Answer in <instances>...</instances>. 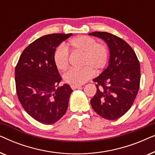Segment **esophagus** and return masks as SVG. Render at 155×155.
<instances>
[{"mask_svg": "<svg viewBox=\"0 0 155 155\" xmlns=\"http://www.w3.org/2000/svg\"><path fill=\"white\" fill-rule=\"evenodd\" d=\"M71 87L73 89V90H75V89H78V88L81 87V86H80V85H75V84H71Z\"/></svg>", "mask_w": 155, "mask_h": 155, "instance_id": "esophagus-1", "label": "esophagus"}]
</instances>
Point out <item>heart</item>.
Masks as SVG:
<instances>
[{"mask_svg":"<svg viewBox=\"0 0 155 155\" xmlns=\"http://www.w3.org/2000/svg\"><path fill=\"white\" fill-rule=\"evenodd\" d=\"M66 47L74 52L82 54L81 69L71 68L63 75L67 83L79 85L90 80L94 73H98L104 68L109 60V51L104 44L97 43L94 38L79 36L71 39ZM65 46L61 45L55 51L54 61L58 69L64 71L68 66L69 54Z\"/></svg>","mask_w":155,"mask_h":155,"instance_id":"obj_1","label":"heart"}]
</instances>
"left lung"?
<instances>
[{
  "mask_svg": "<svg viewBox=\"0 0 155 155\" xmlns=\"http://www.w3.org/2000/svg\"><path fill=\"white\" fill-rule=\"evenodd\" d=\"M109 49L107 68L94 78L97 92L90 100L97 114L108 120L124 116L132 107L140 87V68L136 54L128 43L112 34L94 31Z\"/></svg>",
  "mask_w": 155,
  "mask_h": 155,
  "instance_id": "obj_1",
  "label": "left lung"
}]
</instances>
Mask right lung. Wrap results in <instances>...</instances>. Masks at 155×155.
Here are the masks:
<instances>
[{"label":"right lung","mask_w":155,"mask_h":155,"mask_svg":"<svg viewBox=\"0 0 155 155\" xmlns=\"http://www.w3.org/2000/svg\"><path fill=\"white\" fill-rule=\"evenodd\" d=\"M72 35L51 34L39 38L23 51L15 67L19 100L25 111L41 124H54L67 111L73 90L68 84L58 87L62 78L54 54Z\"/></svg>","instance_id":"obj_1"}]
</instances>
